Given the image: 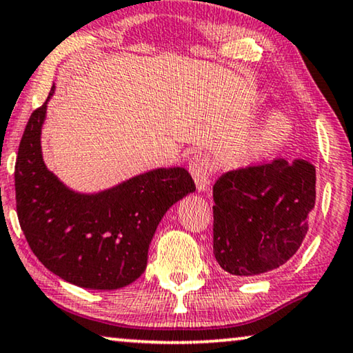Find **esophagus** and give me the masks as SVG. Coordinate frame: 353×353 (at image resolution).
<instances>
[{
	"label": "esophagus",
	"mask_w": 353,
	"mask_h": 353,
	"mask_svg": "<svg viewBox=\"0 0 353 353\" xmlns=\"http://www.w3.org/2000/svg\"><path fill=\"white\" fill-rule=\"evenodd\" d=\"M189 172L194 178L195 184H197L199 191H205L210 186V162L207 159V156L202 153L192 154L189 158Z\"/></svg>",
	"instance_id": "obj_1"
}]
</instances>
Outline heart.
Segmentation results:
<instances>
[{"label":"heart","mask_w":353,"mask_h":353,"mask_svg":"<svg viewBox=\"0 0 353 353\" xmlns=\"http://www.w3.org/2000/svg\"><path fill=\"white\" fill-rule=\"evenodd\" d=\"M290 134L292 124L289 118L281 115V113H273L254 132L251 143H249V150L252 151V154L259 156L273 154L287 143Z\"/></svg>","instance_id":"obj_1"}]
</instances>
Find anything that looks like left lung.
<instances>
[{
    "instance_id": "left-lung-1",
    "label": "left lung",
    "mask_w": 353,
    "mask_h": 353,
    "mask_svg": "<svg viewBox=\"0 0 353 353\" xmlns=\"http://www.w3.org/2000/svg\"><path fill=\"white\" fill-rule=\"evenodd\" d=\"M213 254L235 276L279 268L301 246L316 205V167L283 158L227 172L213 186Z\"/></svg>"
}]
</instances>
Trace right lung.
Masks as SVG:
<instances>
[{
	"label": "right lung",
	"instance_id": "1",
	"mask_svg": "<svg viewBox=\"0 0 353 353\" xmlns=\"http://www.w3.org/2000/svg\"><path fill=\"white\" fill-rule=\"evenodd\" d=\"M52 94L53 86L20 140L14 172L20 227L34 256L61 279L85 289H120L143 273L162 216L195 184L175 167L94 195L72 192L42 161L41 128Z\"/></svg>",
	"mask_w": 353,
	"mask_h": 353
}]
</instances>
